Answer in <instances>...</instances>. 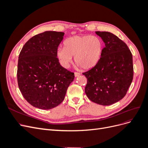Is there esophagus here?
Listing matches in <instances>:
<instances>
[{
    "label": "esophagus",
    "mask_w": 148,
    "mask_h": 148,
    "mask_svg": "<svg viewBox=\"0 0 148 148\" xmlns=\"http://www.w3.org/2000/svg\"><path fill=\"white\" fill-rule=\"evenodd\" d=\"M74 75H75V77H79V76L80 75V73H78V72H75Z\"/></svg>",
    "instance_id": "esophagus-1"
}]
</instances>
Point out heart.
I'll return each instance as SVG.
<instances>
[{
  "label": "heart",
  "mask_w": 148,
  "mask_h": 148,
  "mask_svg": "<svg viewBox=\"0 0 148 148\" xmlns=\"http://www.w3.org/2000/svg\"><path fill=\"white\" fill-rule=\"evenodd\" d=\"M104 44L97 36L90 35L74 36L65 40L64 48H59L57 56L62 66L68 68L75 56V62L78 67L89 70L100 61Z\"/></svg>",
  "instance_id": "obj_1"
}]
</instances>
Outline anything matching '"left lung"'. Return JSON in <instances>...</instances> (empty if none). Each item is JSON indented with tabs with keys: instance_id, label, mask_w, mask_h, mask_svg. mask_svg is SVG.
I'll return each instance as SVG.
<instances>
[{
	"instance_id": "obj_1",
	"label": "left lung",
	"mask_w": 148,
	"mask_h": 148,
	"mask_svg": "<svg viewBox=\"0 0 148 148\" xmlns=\"http://www.w3.org/2000/svg\"><path fill=\"white\" fill-rule=\"evenodd\" d=\"M105 44L100 61L83 73L87 78L85 93L91 101L109 106L126 95L133 78L130 50L117 36L107 31H96Z\"/></svg>"
}]
</instances>
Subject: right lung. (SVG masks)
<instances>
[{
  "label": "right lung",
  "instance_id": "1",
  "mask_svg": "<svg viewBox=\"0 0 148 148\" xmlns=\"http://www.w3.org/2000/svg\"><path fill=\"white\" fill-rule=\"evenodd\" d=\"M64 33L45 31L26 42L18 57L17 69L20 90L31 105L49 110L64 101L74 73L62 66L57 51Z\"/></svg>",
  "mask_w": 148,
  "mask_h": 148
}]
</instances>
